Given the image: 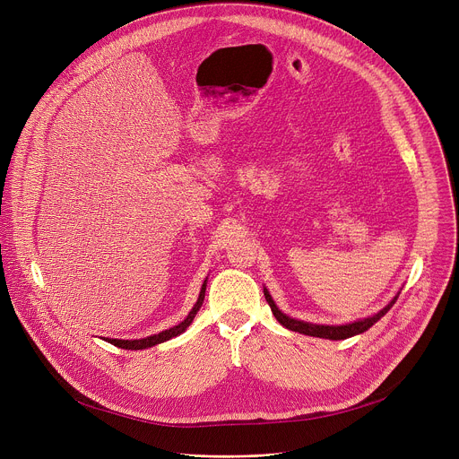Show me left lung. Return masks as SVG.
<instances>
[{
    "instance_id": "left-lung-1",
    "label": "left lung",
    "mask_w": 459,
    "mask_h": 459,
    "mask_svg": "<svg viewBox=\"0 0 459 459\" xmlns=\"http://www.w3.org/2000/svg\"><path fill=\"white\" fill-rule=\"evenodd\" d=\"M264 292H265L267 303L271 305L273 314L276 316V319H278L283 326H287L289 331H294V333H299V334H305V336L325 338V340H347V338H352V336H356V334H361V333L368 331L370 326H372L377 319H381V317L390 310V307L394 305L396 299H398V298L392 299L385 308H381V310H379L377 314H374L372 317H365V319H359V321H354V323H349V325H338V326H334V325H312V323H305V321L292 319V317L285 316V314L276 307V303L273 301V298H271V294H269L267 289H264Z\"/></svg>"
}]
</instances>
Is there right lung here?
<instances>
[{"mask_svg": "<svg viewBox=\"0 0 459 459\" xmlns=\"http://www.w3.org/2000/svg\"><path fill=\"white\" fill-rule=\"evenodd\" d=\"M205 289H207V280H205V283H204V287H202V292H200L198 301H195V305L192 307V310L188 312V316H186L179 325L172 326V329H167V331H163V333H160V334H154V336H149V338H143V340H107V342L112 343L114 347H119V349L142 351V349H149V347H154V345H158V343H163V342H167V340H172L174 336H178V334H181V333L186 331V326L192 323L195 312H198L200 307L204 305Z\"/></svg>", "mask_w": 459, "mask_h": 459, "instance_id": "add662e5", "label": "right lung"}]
</instances>
